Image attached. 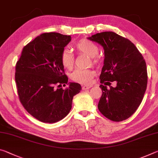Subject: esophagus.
<instances>
[{
	"label": "esophagus",
	"instance_id": "esophagus-1",
	"mask_svg": "<svg viewBox=\"0 0 158 158\" xmlns=\"http://www.w3.org/2000/svg\"><path fill=\"white\" fill-rule=\"evenodd\" d=\"M91 87H92V85H83V86H82V89L87 90L89 89Z\"/></svg>",
	"mask_w": 158,
	"mask_h": 158
}]
</instances>
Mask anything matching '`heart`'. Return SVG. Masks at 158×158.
Masks as SVG:
<instances>
[{"mask_svg": "<svg viewBox=\"0 0 158 158\" xmlns=\"http://www.w3.org/2000/svg\"><path fill=\"white\" fill-rule=\"evenodd\" d=\"M75 48L79 53H83L91 57L93 63L96 64L98 60L96 56L98 53V47L96 44L87 39H81L75 44ZM60 61L66 69L72 68L74 57L69 50L63 49L60 54ZM94 76V72L90 69H77L72 74V79L81 84H89Z\"/></svg>", "mask_w": 158, "mask_h": 158, "instance_id": "heart-1", "label": "heart"}]
</instances>
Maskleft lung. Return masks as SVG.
<instances>
[{
	"label": "left lung",
	"instance_id": "1",
	"mask_svg": "<svg viewBox=\"0 0 158 158\" xmlns=\"http://www.w3.org/2000/svg\"><path fill=\"white\" fill-rule=\"evenodd\" d=\"M88 39L104 49V65L100 75L102 91L98 107L107 119L120 122L128 119L141 103L148 82L146 63L135 45L112 31H104ZM110 81H116L112 87ZM107 84L110 89L102 85Z\"/></svg>",
	"mask_w": 158,
	"mask_h": 158
}]
</instances>
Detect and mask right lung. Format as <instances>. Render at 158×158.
Instances as JSON below:
<instances>
[{
  "mask_svg": "<svg viewBox=\"0 0 158 158\" xmlns=\"http://www.w3.org/2000/svg\"><path fill=\"white\" fill-rule=\"evenodd\" d=\"M71 36L56 32L44 33L24 47L15 67V82L19 101L25 110L39 121L55 123L65 117L72 99L81 86L67 84L60 61L62 50Z\"/></svg>",
  "mask_w": 158,
  "mask_h": 158,
  "instance_id": "right-lung-1",
  "label": "right lung"
}]
</instances>
